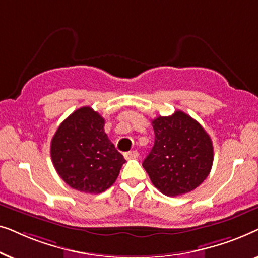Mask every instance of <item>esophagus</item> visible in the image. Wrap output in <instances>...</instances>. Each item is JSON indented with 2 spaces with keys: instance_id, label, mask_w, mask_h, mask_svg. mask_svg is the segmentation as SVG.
<instances>
[{
  "instance_id": "esophagus-1",
  "label": "esophagus",
  "mask_w": 258,
  "mask_h": 258,
  "mask_svg": "<svg viewBox=\"0 0 258 258\" xmlns=\"http://www.w3.org/2000/svg\"><path fill=\"white\" fill-rule=\"evenodd\" d=\"M124 157L126 158V160H133V158H137V157H139V153H137L136 150L129 151V153H125V154H124Z\"/></svg>"
}]
</instances>
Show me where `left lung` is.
Masks as SVG:
<instances>
[{
  "label": "left lung",
  "instance_id": "obj_1",
  "mask_svg": "<svg viewBox=\"0 0 258 258\" xmlns=\"http://www.w3.org/2000/svg\"><path fill=\"white\" fill-rule=\"evenodd\" d=\"M155 143L143 168L162 194L178 196L192 191L213 167L210 136L199 122L181 110L153 121Z\"/></svg>",
  "mask_w": 258,
  "mask_h": 258
}]
</instances>
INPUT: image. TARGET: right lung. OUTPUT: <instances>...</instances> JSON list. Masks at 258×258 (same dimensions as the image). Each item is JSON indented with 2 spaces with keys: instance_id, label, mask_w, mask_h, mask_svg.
<instances>
[{
  "instance_id": "obj_1",
  "label": "right lung",
  "mask_w": 258,
  "mask_h": 258,
  "mask_svg": "<svg viewBox=\"0 0 258 258\" xmlns=\"http://www.w3.org/2000/svg\"><path fill=\"white\" fill-rule=\"evenodd\" d=\"M52 164L73 189L101 194L114 184L125 160L104 133V118L90 107L77 109L51 140Z\"/></svg>"
}]
</instances>
